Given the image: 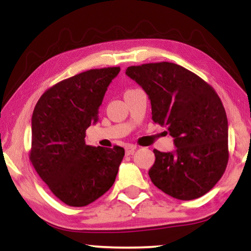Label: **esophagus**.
<instances>
[{
  "mask_svg": "<svg viewBox=\"0 0 251 251\" xmlns=\"http://www.w3.org/2000/svg\"><path fill=\"white\" fill-rule=\"evenodd\" d=\"M137 149L136 145H126V155H130V154H132L133 152H135Z\"/></svg>",
  "mask_w": 251,
  "mask_h": 251,
  "instance_id": "obj_1",
  "label": "esophagus"
}]
</instances>
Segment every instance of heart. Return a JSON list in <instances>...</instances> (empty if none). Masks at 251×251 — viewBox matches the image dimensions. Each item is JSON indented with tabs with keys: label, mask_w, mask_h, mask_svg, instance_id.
I'll list each match as a JSON object with an SVG mask.
<instances>
[{
	"label": "heart",
	"mask_w": 251,
	"mask_h": 251,
	"mask_svg": "<svg viewBox=\"0 0 251 251\" xmlns=\"http://www.w3.org/2000/svg\"><path fill=\"white\" fill-rule=\"evenodd\" d=\"M128 91H129V90H128Z\"/></svg>",
	"instance_id": "1"
}]
</instances>
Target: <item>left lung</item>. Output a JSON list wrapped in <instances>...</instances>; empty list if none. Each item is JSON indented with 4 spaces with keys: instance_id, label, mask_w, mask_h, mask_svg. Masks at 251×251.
<instances>
[{
    "instance_id": "8db88e82",
    "label": "left lung",
    "mask_w": 251,
    "mask_h": 251,
    "mask_svg": "<svg viewBox=\"0 0 251 251\" xmlns=\"http://www.w3.org/2000/svg\"><path fill=\"white\" fill-rule=\"evenodd\" d=\"M152 105V120L167 126L176 150H154L152 183L178 200L208 193L228 162L226 112L215 89L183 66L162 61L126 68Z\"/></svg>"
}]
</instances>
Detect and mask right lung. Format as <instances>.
I'll return each instance as SVG.
<instances>
[{
    "instance_id": "1",
    "label": "right lung",
    "mask_w": 251,
    "mask_h": 251,
    "mask_svg": "<svg viewBox=\"0 0 251 251\" xmlns=\"http://www.w3.org/2000/svg\"><path fill=\"white\" fill-rule=\"evenodd\" d=\"M120 67L95 68L58 82L36 102L29 160L49 190L71 207H84L114 184L125 149L85 144L105 92Z\"/></svg>"
}]
</instances>
